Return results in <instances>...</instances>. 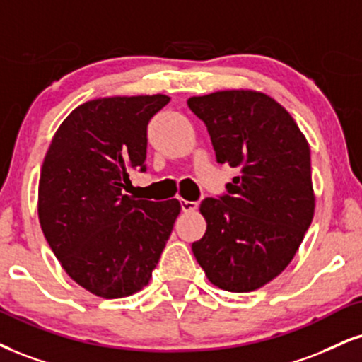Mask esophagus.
Wrapping results in <instances>:
<instances>
[{
  "mask_svg": "<svg viewBox=\"0 0 362 362\" xmlns=\"http://www.w3.org/2000/svg\"><path fill=\"white\" fill-rule=\"evenodd\" d=\"M180 206L184 212H194L199 207V202H195V200H180Z\"/></svg>",
  "mask_w": 362,
  "mask_h": 362,
  "instance_id": "obj_1",
  "label": "esophagus"
}]
</instances>
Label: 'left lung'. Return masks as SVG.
I'll use <instances>...</instances> for the list:
<instances>
[{"mask_svg":"<svg viewBox=\"0 0 362 362\" xmlns=\"http://www.w3.org/2000/svg\"><path fill=\"white\" fill-rule=\"evenodd\" d=\"M187 104L206 124L217 163L239 172L224 195L200 202L207 229L194 256L219 288L258 290L288 267L310 228V148L290 112L263 93L217 90Z\"/></svg>","mask_w":362,"mask_h":362,"instance_id":"8db88e82","label":"left lung"}]
</instances>
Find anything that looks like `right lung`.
<instances>
[{
  "instance_id": "right-lung-1",
  "label": "right lung",
  "mask_w": 362,
  "mask_h": 362,
  "mask_svg": "<svg viewBox=\"0 0 362 362\" xmlns=\"http://www.w3.org/2000/svg\"><path fill=\"white\" fill-rule=\"evenodd\" d=\"M168 95H116L81 104L59 126L42 165L38 219L74 281L103 298L148 285L177 216V199L153 202L123 190L145 172L146 128Z\"/></svg>"
}]
</instances>
